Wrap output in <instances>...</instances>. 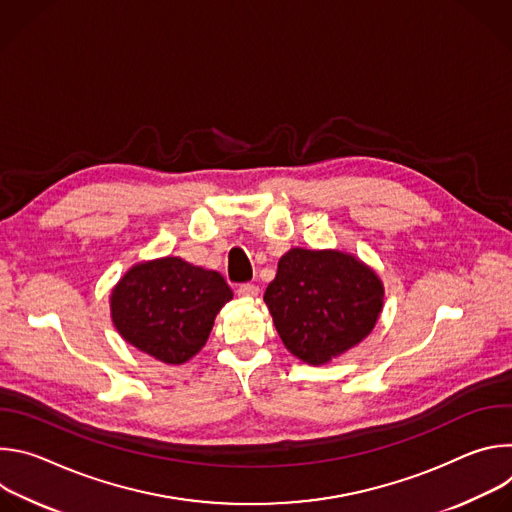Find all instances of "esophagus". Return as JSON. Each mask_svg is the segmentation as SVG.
Listing matches in <instances>:
<instances>
[{
    "instance_id": "1",
    "label": "esophagus",
    "mask_w": 512,
    "mask_h": 512,
    "mask_svg": "<svg viewBox=\"0 0 512 512\" xmlns=\"http://www.w3.org/2000/svg\"><path fill=\"white\" fill-rule=\"evenodd\" d=\"M237 294L241 298H257L259 296V287L255 283H241L239 289H237Z\"/></svg>"
}]
</instances>
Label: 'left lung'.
<instances>
[{"label": "left lung", "mask_w": 512, "mask_h": 512, "mask_svg": "<svg viewBox=\"0 0 512 512\" xmlns=\"http://www.w3.org/2000/svg\"><path fill=\"white\" fill-rule=\"evenodd\" d=\"M379 275L342 251L289 249L265 289V304L285 348L326 364L362 342L383 310Z\"/></svg>", "instance_id": "left-lung-1"}]
</instances>
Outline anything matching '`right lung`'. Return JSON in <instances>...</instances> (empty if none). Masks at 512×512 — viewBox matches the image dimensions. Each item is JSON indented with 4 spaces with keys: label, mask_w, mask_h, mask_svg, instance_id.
Segmentation results:
<instances>
[{
    "label": "right lung",
    "mask_w": 512,
    "mask_h": 512,
    "mask_svg": "<svg viewBox=\"0 0 512 512\" xmlns=\"http://www.w3.org/2000/svg\"><path fill=\"white\" fill-rule=\"evenodd\" d=\"M233 300L225 277L180 257L133 265L111 291L117 332L166 364L190 360L208 340L216 314Z\"/></svg>",
    "instance_id": "1"
}]
</instances>
